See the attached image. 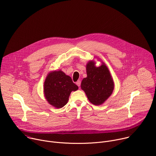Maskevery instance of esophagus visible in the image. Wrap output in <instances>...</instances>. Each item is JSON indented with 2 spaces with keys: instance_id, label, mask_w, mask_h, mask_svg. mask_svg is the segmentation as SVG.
Returning a JSON list of instances; mask_svg holds the SVG:
<instances>
[{
  "instance_id": "obj_1",
  "label": "esophagus",
  "mask_w": 156,
  "mask_h": 156,
  "mask_svg": "<svg viewBox=\"0 0 156 156\" xmlns=\"http://www.w3.org/2000/svg\"><path fill=\"white\" fill-rule=\"evenodd\" d=\"M76 83V84L77 85L80 87V85H81V81L80 80H78V81H77V82Z\"/></svg>"
}]
</instances>
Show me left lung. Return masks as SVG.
Returning <instances> with one entry per match:
<instances>
[{"instance_id": "obj_1", "label": "left lung", "mask_w": 156, "mask_h": 156, "mask_svg": "<svg viewBox=\"0 0 156 156\" xmlns=\"http://www.w3.org/2000/svg\"><path fill=\"white\" fill-rule=\"evenodd\" d=\"M87 77L83 79L81 88L93 105H102L114 90V81L109 71L104 63L96 67L93 61H90L87 65Z\"/></svg>"}]
</instances>
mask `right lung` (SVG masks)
Wrapping results in <instances>:
<instances>
[{"mask_svg":"<svg viewBox=\"0 0 156 156\" xmlns=\"http://www.w3.org/2000/svg\"><path fill=\"white\" fill-rule=\"evenodd\" d=\"M78 89L70 76L62 71H55L48 74L44 82V95L49 104L56 108L63 107L72 91Z\"/></svg>","mask_w":156,"mask_h":156,"instance_id":"add662e5","label":"right lung"}]
</instances>
